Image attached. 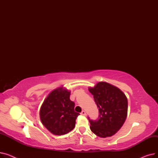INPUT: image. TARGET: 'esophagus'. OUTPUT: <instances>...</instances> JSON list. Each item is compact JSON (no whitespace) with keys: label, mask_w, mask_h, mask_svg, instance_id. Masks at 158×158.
Wrapping results in <instances>:
<instances>
[{"label":"esophagus","mask_w":158,"mask_h":158,"mask_svg":"<svg viewBox=\"0 0 158 158\" xmlns=\"http://www.w3.org/2000/svg\"><path fill=\"white\" fill-rule=\"evenodd\" d=\"M81 115H83V116H86V112L83 110V111H81Z\"/></svg>","instance_id":"1"}]
</instances>
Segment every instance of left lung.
Here are the masks:
<instances>
[{"label": "left lung", "instance_id": "1", "mask_svg": "<svg viewBox=\"0 0 158 158\" xmlns=\"http://www.w3.org/2000/svg\"><path fill=\"white\" fill-rule=\"evenodd\" d=\"M98 108L97 120L89 118L90 129L101 138L110 137L117 133L123 126L127 114V99L122 91L106 82H99L89 88Z\"/></svg>", "mask_w": 158, "mask_h": 158}]
</instances>
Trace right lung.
Instances as JSON below:
<instances>
[{
    "label": "right lung",
    "mask_w": 158,
    "mask_h": 158,
    "mask_svg": "<svg viewBox=\"0 0 158 158\" xmlns=\"http://www.w3.org/2000/svg\"><path fill=\"white\" fill-rule=\"evenodd\" d=\"M70 92L62 87L49 94L40 108L43 125L55 135H63L73 130L79 115L74 111L75 103L70 99Z\"/></svg>",
    "instance_id": "1"
}]
</instances>
